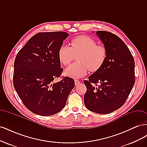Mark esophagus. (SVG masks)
I'll return each instance as SVG.
<instances>
[{"label": "esophagus", "mask_w": 147, "mask_h": 147, "mask_svg": "<svg viewBox=\"0 0 147 147\" xmlns=\"http://www.w3.org/2000/svg\"><path fill=\"white\" fill-rule=\"evenodd\" d=\"M75 85H78V84H79L80 83V82L79 80H75Z\"/></svg>", "instance_id": "obj_1"}]
</instances>
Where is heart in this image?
Returning <instances> with one entry per match:
<instances>
[{"label": "heart", "mask_w": 147, "mask_h": 147, "mask_svg": "<svg viewBox=\"0 0 147 147\" xmlns=\"http://www.w3.org/2000/svg\"><path fill=\"white\" fill-rule=\"evenodd\" d=\"M71 47L62 45L58 50V59L64 65L70 63L77 56L78 63L69 66L65 70L66 76L78 78L87 74L88 70L96 72L104 64L107 57L105 47L97 45L94 39L87 35H80L70 42Z\"/></svg>", "instance_id": "1"}]
</instances>
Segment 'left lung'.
<instances>
[{
    "mask_svg": "<svg viewBox=\"0 0 147 147\" xmlns=\"http://www.w3.org/2000/svg\"><path fill=\"white\" fill-rule=\"evenodd\" d=\"M96 34L107 50L104 64L84 80L86 107L92 112L108 114L125 103L135 83V63L131 51L122 40L107 31ZM99 84L97 85V84Z\"/></svg>",
    "mask_w": 147,
    "mask_h": 147,
    "instance_id": "1",
    "label": "left lung"
}]
</instances>
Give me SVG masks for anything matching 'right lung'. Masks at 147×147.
<instances>
[{
	"mask_svg": "<svg viewBox=\"0 0 147 147\" xmlns=\"http://www.w3.org/2000/svg\"><path fill=\"white\" fill-rule=\"evenodd\" d=\"M69 36L65 32H39L18 53L14 62L13 85L26 108L42 116L59 112L75 86L74 80L60 77L58 50Z\"/></svg>",
	"mask_w": 147,
	"mask_h": 147,
	"instance_id": "add662e5",
	"label": "right lung"
}]
</instances>
